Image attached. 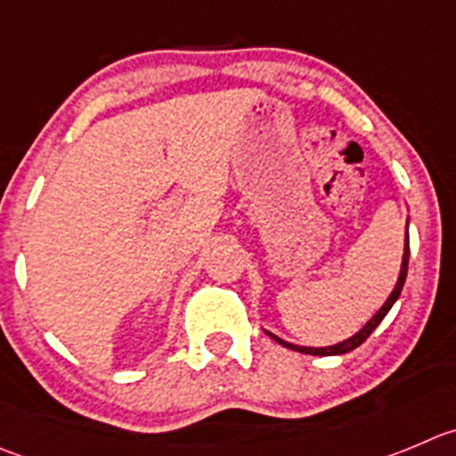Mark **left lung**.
Segmentation results:
<instances>
[{"instance_id":"left-lung-1","label":"left lung","mask_w":456,"mask_h":456,"mask_svg":"<svg viewBox=\"0 0 456 456\" xmlns=\"http://www.w3.org/2000/svg\"><path fill=\"white\" fill-rule=\"evenodd\" d=\"M407 262H410V240H407V237H405V248H403V262H401V273H398L396 286H394V290H392V293H389L387 300H385V305L380 306L379 311H376L374 318H371L370 322H367L365 327L361 329V331L354 333V336H351V338H346V340L338 342V345H331V346H300V345H293V342L281 340V338H277L275 333H271V331H266V333L273 338V340L280 342L281 346H289V349L300 351V354H309V355H340V354H346V351H354L355 346H361L362 342H365L367 338L371 336V331H374V329L379 327L380 322H383V318L389 314V309H392V306H394V302L398 300V296H401V290H403V284H405V277H407Z\"/></svg>"}]
</instances>
